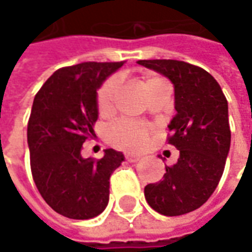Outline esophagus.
Wrapping results in <instances>:
<instances>
[{
	"label": "esophagus",
	"mask_w": 252,
	"mask_h": 252,
	"mask_svg": "<svg viewBox=\"0 0 252 252\" xmlns=\"http://www.w3.org/2000/svg\"><path fill=\"white\" fill-rule=\"evenodd\" d=\"M139 155H136V153H126V159L128 161H131V163H135V161H138L139 160Z\"/></svg>",
	"instance_id": "obj_1"
}]
</instances>
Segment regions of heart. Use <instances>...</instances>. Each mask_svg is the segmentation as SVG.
<instances>
[{
  "label": "heart",
  "instance_id": "1",
  "mask_svg": "<svg viewBox=\"0 0 252 252\" xmlns=\"http://www.w3.org/2000/svg\"><path fill=\"white\" fill-rule=\"evenodd\" d=\"M161 81V78L155 75H146L143 76V85L146 89H149L153 83ZM118 82L116 78H111L103 83L97 91V110L101 114H107L114 107V100L117 93ZM151 134V126L138 121H129V120H121L114 126H110L107 136L109 141L116 146L126 148V149H138L142 148L146 143Z\"/></svg>",
  "mask_w": 252,
  "mask_h": 252
}]
</instances>
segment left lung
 <instances>
[{"mask_svg":"<svg viewBox=\"0 0 252 252\" xmlns=\"http://www.w3.org/2000/svg\"><path fill=\"white\" fill-rule=\"evenodd\" d=\"M139 65L174 85V109L167 142L180 151L159 183L145 187L151 208L164 216L192 212L220 181L230 149L227 100L216 79L201 66L177 60H139Z\"/></svg>","mask_w":252,"mask_h":252,"instance_id":"1","label":"left lung"}]
</instances>
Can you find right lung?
I'll return each mask as SVG.
<instances>
[{
  "label": "right lung",
  "instance_id": "add662e5",
  "mask_svg": "<svg viewBox=\"0 0 252 252\" xmlns=\"http://www.w3.org/2000/svg\"><path fill=\"white\" fill-rule=\"evenodd\" d=\"M120 63H82L57 69L36 93L28 123L31 169L40 195L69 219H92L109 204L110 176L124 155L106 149L101 159L81 155L94 136L97 89Z\"/></svg>",
  "mask_w": 252,
  "mask_h": 252
}]
</instances>
